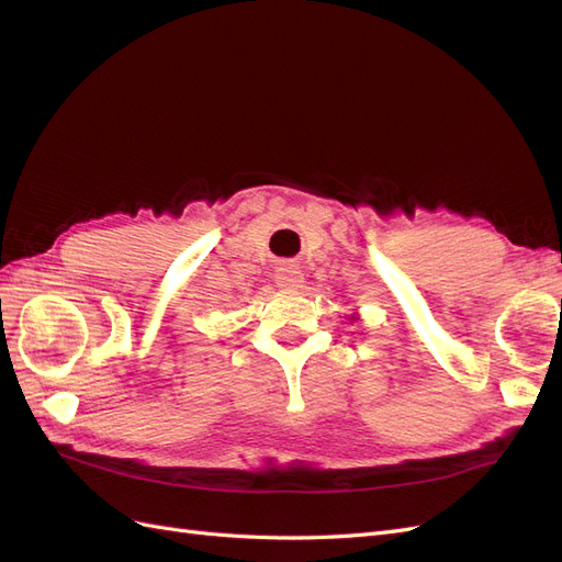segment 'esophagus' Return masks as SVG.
Listing matches in <instances>:
<instances>
[{
    "label": "esophagus",
    "mask_w": 562,
    "mask_h": 562,
    "mask_svg": "<svg viewBox=\"0 0 562 562\" xmlns=\"http://www.w3.org/2000/svg\"><path fill=\"white\" fill-rule=\"evenodd\" d=\"M274 281H277V285L281 288V291H297V288H302V283H304V274H302L300 265L285 262V265H281L277 269Z\"/></svg>",
    "instance_id": "esophagus-1"
}]
</instances>
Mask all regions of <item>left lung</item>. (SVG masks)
Instances as JSON below:
<instances>
[{"label": "left lung", "mask_w": 562, "mask_h": 562, "mask_svg": "<svg viewBox=\"0 0 562 562\" xmlns=\"http://www.w3.org/2000/svg\"><path fill=\"white\" fill-rule=\"evenodd\" d=\"M349 318H356V316H349Z\"/></svg>", "instance_id": "obj_1"}]
</instances>
